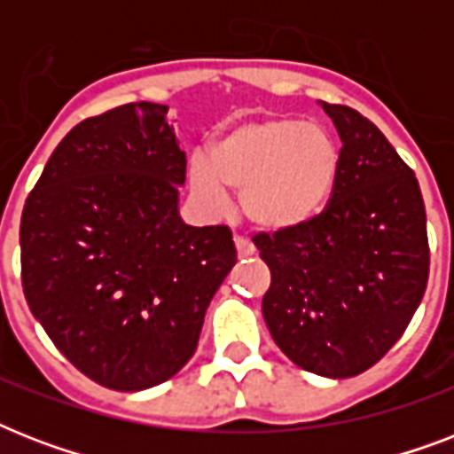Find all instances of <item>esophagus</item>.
<instances>
[{"instance_id": "1", "label": "esophagus", "mask_w": 454, "mask_h": 454, "mask_svg": "<svg viewBox=\"0 0 454 454\" xmlns=\"http://www.w3.org/2000/svg\"><path fill=\"white\" fill-rule=\"evenodd\" d=\"M235 249H238V256H240V259H247V256H252L256 252L254 245L249 240H245V238H240V235L235 238Z\"/></svg>"}]
</instances>
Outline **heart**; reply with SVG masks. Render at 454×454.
Returning a JSON list of instances; mask_svg holds the SVG:
<instances>
[{"instance_id":"obj_1","label":"heart","mask_w":454,"mask_h":454,"mask_svg":"<svg viewBox=\"0 0 454 454\" xmlns=\"http://www.w3.org/2000/svg\"><path fill=\"white\" fill-rule=\"evenodd\" d=\"M341 148L330 131L294 117H263L221 131L207 164L192 162V192L214 207L226 191L240 195L242 212L262 231H287L325 207L337 181Z\"/></svg>"}]
</instances>
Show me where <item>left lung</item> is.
Here are the masks:
<instances>
[{"instance_id": "obj_1", "label": "left lung", "mask_w": 454, "mask_h": 454, "mask_svg": "<svg viewBox=\"0 0 454 454\" xmlns=\"http://www.w3.org/2000/svg\"><path fill=\"white\" fill-rule=\"evenodd\" d=\"M341 138L327 205L297 228L259 233L270 270L262 310L280 351L313 374L365 372L403 337L429 280L415 171L358 110L323 103Z\"/></svg>"}]
</instances>
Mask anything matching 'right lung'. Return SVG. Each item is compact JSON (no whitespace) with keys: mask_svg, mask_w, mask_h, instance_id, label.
I'll use <instances>...</instances> for the list:
<instances>
[{"mask_svg":"<svg viewBox=\"0 0 454 454\" xmlns=\"http://www.w3.org/2000/svg\"><path fill=\"white\" fill-rule=\"evenodd\" d=\"M184 181L167 106L138 101L67 131L25 200L27 306L101 387L141 391L174 377L238 262L231 228L181 221Z\"/></svg>","mask_w":454,"mask_h":454,"instance_id":"obj_1","label":"right lung"}]
</instances>
